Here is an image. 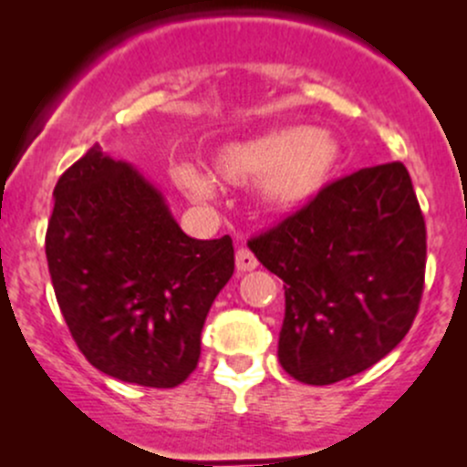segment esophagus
I'll use <instances>...</instances> for the list:
<instances>
[{
    "instance_id": "esophagus-1",
    "label": "esophagus",
    "mask_w": 467,
    "mask_h": 467,
    "mask_svg": "<svg viewBox=\"0 0 467 467\" xmlns=\"http://www.w3.org/2000/svg\"><path fill=\"white\" fill-rule=\"evenodd\" d=\"M234 264H237L239 273H246V271H253V268H257L255 255H253L248 248H239L237 255H234Z\"/></svg>"
}]
</instances>
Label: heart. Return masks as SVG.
Masks as SVG:
<instances>
[{"label":"heart","instance_id":"heart-1","mask_svg":"<svg viewBox=\"0 0 467 467\" xmlns=\"http://www.w3.org/2000/svg\"><path fill=\"white\" fill-rule=\"evenodd\" d=\"M341 160V142L329 130L289 124L219 146L212 155V171L228 185L260 181L257 199L264 207L296 212L332 182ZM171 176L192 201L214 199V181L192 164H178Z\"/></svg>","mask_w":467,"mask_h":467}]
</instances>
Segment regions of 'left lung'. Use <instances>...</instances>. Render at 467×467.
I'll return each instance as SVG.
<instances>
[{"instance_id": "obj_1", "label": "left lung", "mask_w": 467, "mask_h": 467, "mask_svg": "<svg viewBox=\"0 0 467 467\" xmlns=\"http://www.w3.org/2000/svg\"><path fill=\"white\" fill-rule=\"evenodd\" d=\"M248 248L285 282L277 359L303 384L370 368L416 318L427 230L402 162L332 182Z\"/></svg>"}]
</instances>
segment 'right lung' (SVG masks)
<instances>
[{
  "label": "right lung",
  "mask_w": 467,
  "mask_h": 467,
  "mask_svg": "<svg viewBox=\"0 0 467 467\" xmlns=\"http://www.w3.org/2000/svg\"><path fill=\"white\" fill-rule=\"evenodd\" d=\"M54 199L47 264L78 350L129 384H182L233 277V239L182 233L162 192L99 144L58 178Z\"/></svg>",
  "instance_id": "obj_1"
}]
</instances>
